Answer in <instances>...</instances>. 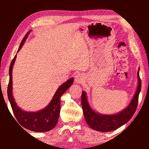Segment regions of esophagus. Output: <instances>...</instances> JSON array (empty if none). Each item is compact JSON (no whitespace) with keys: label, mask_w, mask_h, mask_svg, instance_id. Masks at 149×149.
I'll return each mask as SVG.
<instances>
[{"label":"esophagus","mask_w":149,"mask_h":149,"mask_svg":"<svg viewBox=\"0 0 149 149\" xmlns=\"http://www.w3.org/2000/svg\"><path fill=\"white\" fill-rule=\"evenodd\" d=\"M84 76L81 74H77L75 75L74 82L77 84H81L84 81Z\"/></svg>","instance_id":"1"}]
</instances>
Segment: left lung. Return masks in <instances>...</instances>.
<instances>
[{"label":"left lung","instance_id":"1","mask_svg":"<svg viewBox=\"0 0 149 149\" xmlns=\"http://www.w3.org/2000/svg\"><path fill=\"white\" fill-rule=\"evenodd\" d=\"M137 88L132 99V101L125 109L114 115H104L95 112L89 104L86 93L84 91L82 92L81 106L83 111H84L85 119L91 128L96 131H99V132H108L118 129V127L129 122L137 109L139 95L141 89L139 69L137 72Z\"/></svg>","mask_w":149,"mask_h":149}]
</instances>
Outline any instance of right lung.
<instances>
[{
    "label": "right lung",
    "mask_w": 149,
    "mask_h": 149,
    "mask_svg": "<svg viewBox=\"0 0 149 149\" xmlns=\"http://www.w3.org/2000/svg\"><path fill=\"white\" fill-rule=\"evenodd\" d=\"M30 31L25 35L23 40L20 43L19 47L17 52L21 49L22 47L26 41L27 36ZM16 58V55L12 60L9 69L10 79L8 85V97L11 107L13 110L14 114L16 120L22 127L26 129L36 132H45L51 130L56 126L58 120L60 112V97L63 93H64L69 89L70 87L74 81V78H71L67 81L60 85L58 89L55 93L53 98L51 101L41 110L38 112H26L22 110L18 107L15 102L14 99L12 95V68L14 64V62Z\"/></svg>",
    "instance_id": "obj_1"
}]
</instances>
